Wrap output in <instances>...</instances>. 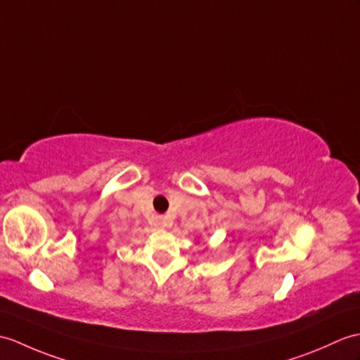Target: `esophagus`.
Listing matches in <instances>:
<instances>
[{
	"instance_id": "esophagus-1",
	"label": "esophagus",
	"mask_w": 360,
	"mask_h": 360,
	"mask_svg": "<svg viewBox=\"0 0 360 360\" xmlns=\"http://www.w3.org/2000/svg\"><path fill=\"white\" fill-rule=\"evenodd\" d=\"M155 225H156V227H160V229H165V227H169V225H170V219L167 218V216H156Z\"/></svg>"
}]
</instances>
